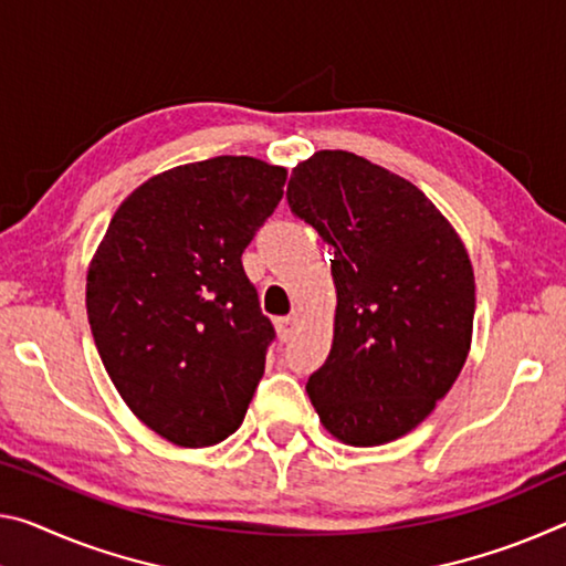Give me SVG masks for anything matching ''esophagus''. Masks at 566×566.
Instances as JSON below:
<instances>
[{
  "label": "esophagus",
  "mask_w": 566,
  "mask_h": 566,
  "mask_svg": "<svg viewBox=\"0 0 566 566\" xmlns=\"http://www.w3.org/2000/svg\"><path fill=\"white\" fill-rule=\"evenodd\" d=\"M294 329H297V315L276 319V335H280L282 343H290L292 335H294Z\"/></svg>",
  "instance_id": "obj_1"
}]
</instances>
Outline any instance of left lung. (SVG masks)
Masks as SVG:
<instances>
[{"label":"left lung","instance_id":"1","mask_svg":"<svg viewBox=\"0 0 566 566\" xmlns=\"http://www.w3.org/2000/svg\"><path fill=\"white\" fill-rule=\"evenodd\" d=\"M286 201L335 249V337L310 375L312 406L337 441H396L446 398L469 357V251L418 186L347 150L302 160Z\"/></svg>","mask_w":566,"mask_h":566}]
</instances>
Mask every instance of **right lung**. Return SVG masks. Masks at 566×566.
Instances as JSON below:
<instances>
[{"label":"right lung","mask_w":566,"mask_h":566,"mask_svg":"<svg viewBox=\"0 0 566 566\" xmlns=\"http://www.w3.org/2000/svg\"><path fill=\"white\" fill-rule=\"evenodd\" d=\"M286 168L217 156L164 170L120 203L87 269V319L120 398L184 448L241 426L274 327L241 254Z\"/></svg>","instance_id":"add662e5"}]
</instances>
